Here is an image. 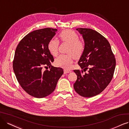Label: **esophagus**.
<instances>
[{
    "label": "esophagus",
    "mask_w": 129,
    "mask_h": 129,
    "mask_svg": "<svg viewBox=\"0 0 129 129\" xmlns=\"http://www.w3.org/2000/svg\"><path fill=\"white\" fill-rule=\"evenodd\" d=\"M71 70H68V69H64V74H66V73H70L71 72Z\"/></svg>",
    "instance_id": "esophagus-1"
}]
</instances>
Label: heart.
I'll list each match as a JSON object with an SVG mask.
<instances>
[{
	"instance_id": "heart-1",
	"label": "heart",
	"mask_w": 129,
	"mask_h": 129,
	"mask_svg": "<svg viewBox=\"0 0 129 129\" xmlns=\"http://www.w3.org/2000/svg\"><path fill=\"white\" fill-rule=\"evenodd\" d=\"M61 41L69 44L67 52L69 54L61 55L55 60V65L58 67L69 68L72 64L74 57L75 59L80 58L84 51V43L79 39V35L72 30H65L59 35ZM59 41L56 39L50 40L48 44L47 48L50 54L56 56L58 52Z\"/></svg>"
}]
</instances>
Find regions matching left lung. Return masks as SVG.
Masks as SVG:
<instances>
[{"label":"left lung","instance_id":"obj_1","mask_svg":"<svg viewBox=\"0 0 129 129\" xmlns=\"http://www.w3.org/2000/svg\"><path fill=\"white\" fill-rule=\"evenodd\" d=\"M77 30L82 35L85 48L78 62L81 70H74L77 75L74 89L80 96L91 97L101 93L111 82L116 59L109 42L101 34L87 28Z\"/></svg>","mask_w":129,"mask_h":129}]
</instances>
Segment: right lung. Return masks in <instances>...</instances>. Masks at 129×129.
Wrapping results in <instances>:
<instances>
[{"instance_id":"right-lung-1","label":"right lung","mask_w":129,"mask_h":129,"mask_svg":"<svg viewBox=\"0 0 129 129\" xmlns=\"http://www.w3.org/2000/svg\"><path fill=\"white\" fill-rule=\"evenodd\" d=\"M57 31L56 28H44L28 33L18 43L13 68L19 84L31 96L44 98L53 92L63 70L51 65L54 57L47 46ZM49 67L44 71L43 67Z\"/></svg>"}]
</instances>
